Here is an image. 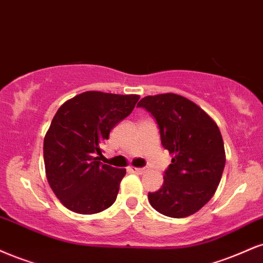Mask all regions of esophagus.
<instances>
[{
  "label": "esophagus",
  "mask_w": 263,
  "mask_h": 263,
  "mask_svg": "<svg viewBox=\"0 0 263 263\" xmlns=\"http://www.w3.org/2000/svg\"><path fill=\"white\" fill-rule=\"evenodd\" d=\"M129 170H132V172L137 173V174H143L145 173V169H142V167H134V166H128Z\"/></svg>",
  "instance_id": "obj_1"
}]
</instances>
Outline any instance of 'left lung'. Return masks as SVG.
I'll use <instances>...</instances> for the list:
<instances>
[{
  "mask_svg": "<svg viewBox=\"0 0 263 263\" xmlns=\"http://www.w3.org/2000/svg\"><path fill=\"white\" fill-rule=\"evenodd\" d=\"M137 106L156 118L163 147L173 157L162 189L148 194L149 203L166 217L191 216L213 197L222 179L226 151L219 127L197 104L175 93L144 97Z\"/></svg>",
  "mask_w": 263,
  "mask_h": 263,
  "instance_id": "1",
  "label": "left lung"
}]
</instances>
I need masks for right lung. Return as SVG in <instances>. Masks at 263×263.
Segmentation results:
<instances>
[{"label": "right lung", "mask_w": 263, "mask_h": 263, "mask_svg": "<svg viewBox=\"0 0 263 263\" xmlns=\"http://www.w3.org/2000/svg\"><path fill=\"white\" fill-rule=\"evenodd\" d=\"M137 94L89 90L62 104L44 138V163L50 187L69 211L94 214L116 200L126 169L101 164V143L127 118Z\"/></svg>", "instance_id": "add662e5"}]
</instances>
